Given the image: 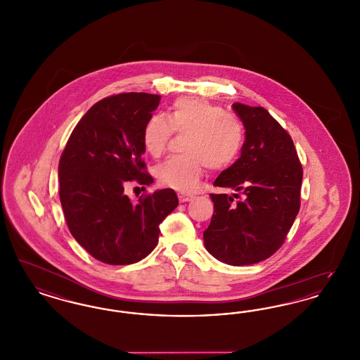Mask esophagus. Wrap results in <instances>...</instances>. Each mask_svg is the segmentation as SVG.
Returning a JSON list of instances; mask_svg holds the SVG:
<instances>
[{"mask_svg":"<svg viewBox=\"0 0 360 360\" xmlns=\"http://www.w3.org/2000/svg\"><path fill=\"white\" fill-rule=\"evenodd\" d=\"M178 198L181 202H188V201L194 200V195L188 194V193H178Z\"/></svg>","mask_w":360,"mask_h":360,"instance_id":"esophagus-1","label":"esophagus"}]
</instances>
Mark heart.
Returning a JSON list of instances; mask_svg holds the SVG:
<instances>
[{
  "label": "heart",
  "mask_w": 360,
  "mask_h": 360,
  "mask_svg": "<svg viewBox=\"0 0 360 360\" xmlns=\"http://www.w3.org/2000/svg\"><path fill=\"white\" fill-rule=\"evenodd\" d=\"M172 132L188 134L185 156L160 163L158 181L179 191H193L204 176L206 167L223 170L236 162L244 146L245 132L241 121L225 113L223 108L201 98L184 97L172 103L167 120L151 116L141 132L144 151L153 158L163 154Z\"/></svg>",
  "instance_id": "1"
}]
</instances>
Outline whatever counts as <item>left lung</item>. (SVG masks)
Wrapping results in <instances>:
<instances>
[{"label":"left lung","mask_w":360,"mask_h":360,"mask_svg":"<svg viewBox=\"0 0 360 360\" xmlns=\"http://www.w3.org/2000/svg\"><path fill=\"white\" fill-rule=\"evenodd\" d=\"M232 108L245 140L239 159L216 178L214 186L235 193L210 194L214 213L204 244L217 260L247 266L271 257L283 244L300 210L302 166L290 135L264 108L240 103Z\"/></svg>","instance_id":"8db88e82"}]
</instances>
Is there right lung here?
I'll list each match as a JSON object with an SVG mask.
<instances>
[{
	"instance_id": "1",
	"label": "right lung",
	"mask_w": 360,
	"mask_h": 360,
	"mask_svg": "<svg viewBox=\"0 0 360 360\" xmlns=\"http://www.w3.org/2000/svg\"><path fill=\"white\" fill-rule=\"evenodd\" d=\"M160 97L124 93L94 103L59 160V197L74 239L97 260L131 264L156 245L159 225L178 206L172 188L132 201L124 185L154 182L144 172L141 132Z\"/></svg>"
}]
</instances>
